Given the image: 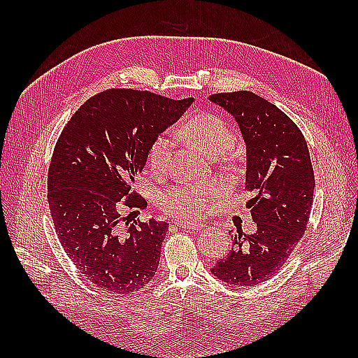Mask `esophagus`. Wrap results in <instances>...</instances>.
I'll return each instance as SVG.
<instances>
[{
  "label": "esophagus",
  "instance_id": "obj_1",
  "mask_svg": "<svg viewBox=\"0 0 358 358\" xmlns=\"http://www.w3.org/2000/svg\"><path fill=\"white\" fill-rule=\"evenodd\" d=\"M180 229H191V231H199L203 229V224H187V223H177Z\"/></svg>",
  "mask_w": 358,
  "mask_h": 358
}]
</instances>
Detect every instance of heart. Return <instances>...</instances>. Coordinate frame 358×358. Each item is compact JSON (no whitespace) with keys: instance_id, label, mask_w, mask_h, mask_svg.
<instances>
[{"instance_id":"obj_1","label":"heart","mask_w":358,"mask_h":358,"mask_svg":"<svg viewBox=\"0 0 358 358\" xmlns=\"http://www.w3.org/2000/svg\"><path fill=\"white\" fill-rule=\"evenodd\" d=\"M186 141L200 150L204 157L214 158L229 150L235 143L234 129L214 113H200L189 120L181 131ZM172 140L158 135L148 150V166L154 173H163L171 162ZM220 187L212 181H199L194 185H180L167 189L158 199V206L167 215L181 222H196L208 214L212 200Z\"/></svg>"}]
</instances>
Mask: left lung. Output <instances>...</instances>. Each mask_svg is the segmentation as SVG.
<instances>
[{
	"instance_id": "obj_1",
	"label": "left lung",
	"mask_w": 358,
	"mask_h": 358,
	"mask_svg": "<svg viewBox=\"0 0 358 358\" xmlns=\"http://www.w3.org/2000/svg\"><path fill=\"white\" fill-rule=\"evenodd\" d=\"M237 121L246 143V203L254 234L234 235L232 249L210 269L234 286H257L275 275L305 234L315 178L305 136L275 104L248 90L210 95Z\"/></svg>"
}]
</instances>
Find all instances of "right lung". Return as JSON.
I'll use <instances>...</instances> for the list:
<instances>
[{
	"label": "right lung",
	"instance_id": "obj_1",
	"mask_svg": "<svg viewBox=\"0 0 358 358\" xmlns=\"http://www.w3.org/2000/svg\"><path fill=\"white\" fill-rule=\"evenodd\" d=\"M192 101L109 89L89 98L59 135L48 177L53 224L67 257L104 291L132 294L155 275L169 224L154 218L129 224L121 206L146 208L135 177L150 143Z\"/></svg>",
	"mask_w": 358,
	"mask_h": 358
}]
</instances>
